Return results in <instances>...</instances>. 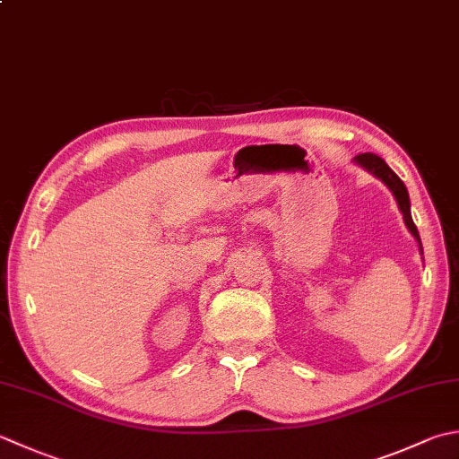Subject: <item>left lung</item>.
<instances>
[{"mask_svg": "<svg viewBox=\"0 0 459 459\" xmlns=\"http://www.w3.org/2000/svg\"><path fill=\"white\" fill-rule=\"evenodd\" d=\"M358 163L364 165L368 170H372L376 177H380L382 181L390 186V191L394 193V196H396L398 206H400V211L403 214V221H406V224H408L410 232L420 240V232L416 229L414 221H411L408 188H406V185L402 183V178L396 173H394V170L388 165H385L384 159H380L378 155H372V152H362V155H358ZM420 248H421V245H420Z\"/></svg>", "mask_w": 459, "mask_h": 459, "instance_id": "1", "label": "left lung"}]
</instances>
